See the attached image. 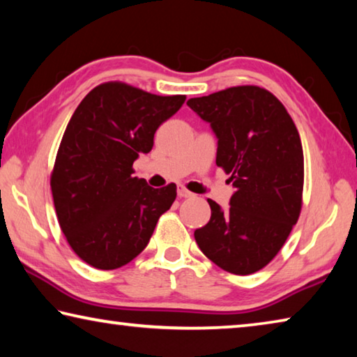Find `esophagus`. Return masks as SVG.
Segmentation results:
<instances>
[{
  "label": "esophagus",
  "instance_id": "esophagus-1",
  "mask_svg": "<svg viewBox=\"0 0 357 357\" xmlns=\"http://www.w3.org/2000/svg\"><path fill=\"white\" fill-rule=\"evenodd\" d=\"M178 197H181V198H190V197H193V193L187 190L184 185H178Z\"/></svg>",
  "mask_w": 357,
  "mask_h": 357
}]
</instances>
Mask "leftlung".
<instances>
[{
	"instance_id": "1",
	"label": "left lung",
	"mask_w": 357,
	"mask_h": 357,
	"mask_svg": "<svg viewBox=\"0 0 357 357\" xmlns=\"http://www.w3.org/2000/svg\"><path fill=\"white\" fill-rule=\"evenodd\" d=\"M217 137L215 164L233 183L229 208L208 200L195 241L227 273L249 275L273 259L299 219L304 153L282 102L259 86H233L187 100Z\"/></svg>"
}]
</instances>
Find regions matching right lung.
Returning a JSON list of instances; mask_svg holds the SVG:
<instances>
[{
  "label": "right lung",
  "mask_w": 357,
  "mask_h": 357,
  "mask_svg": "<svg viewBox=\"0 0 357 357\" xmlns=\"http://www.w3.org/2000/svg\"><path fill=\"white\" fill-rule=\"evenodd\" d=\"M184 100L108 82L84 96L72 114L50 185L66 239L93 268L110 271L132 261L176 198V184L154 189L132 176V165L153 149L155 130Z\"/></svg>",
  "instance_id": "add662e5"
}]
</instances>
